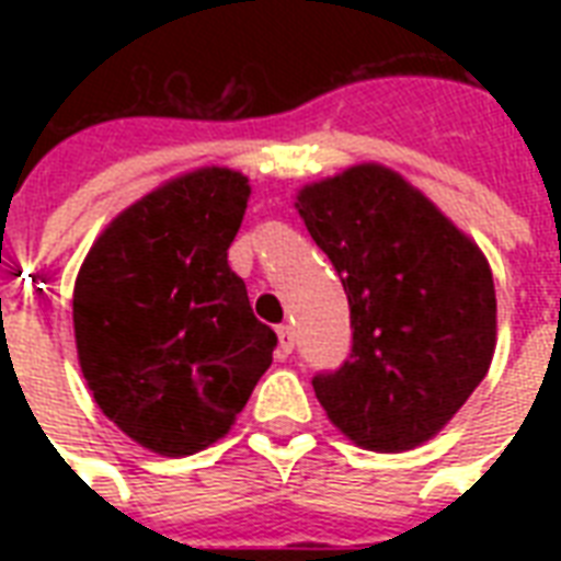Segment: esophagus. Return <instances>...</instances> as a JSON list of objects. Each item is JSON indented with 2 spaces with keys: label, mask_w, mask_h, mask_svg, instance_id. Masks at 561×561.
<instances>
[{
  "label": "esophagus",
  "mask_w": 561,
  "mask_h": 561,
  "mask_svg": "<svg viewBox=\"0 0 561 561\" xmlns=\"http://www.w3.org/2000/svg\"><path fill=\"white\" fill-rule=\"evenodd\" d=\"M276 337H279V355H290L294 352V332H290V325H279L276 329Z\"/></svg>",
  "instance_id": "esophagus-1"
}]
</instances>
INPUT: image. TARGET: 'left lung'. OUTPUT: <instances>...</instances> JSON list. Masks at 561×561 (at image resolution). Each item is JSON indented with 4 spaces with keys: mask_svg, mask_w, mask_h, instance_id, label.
<instances>
[{
    "mask_svg": "<svg viewBox=\"0 0 561 561\" xmlns=\"http://www.w3.org/2000/svg\"><path fill=\"white\" fill-rule=\"evenodd\" d=\"M297 209L350 299V360L311 381L325 416L369 451L427 443L495 355L486 255L425 194L375 162L299 188Z\"/></svg>",
    "mask_w": 561,
    "mask_h": 561,
    "instance_id": "left-lung-1",
    "label": "left lung"
}]
</instances>
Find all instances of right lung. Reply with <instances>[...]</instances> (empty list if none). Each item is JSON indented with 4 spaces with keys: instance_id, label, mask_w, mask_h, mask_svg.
I'll return each instance as SVG.
<instances>
[{
    "instance_id": "obj_1",
    "label": "right lung",
    "mask_w": 561,
    "mask_h": 561,
    "mask_svg": "<svg viewBox=\"0 0 561 561\" xmlns=\"http://www.w3.org/2000/svg\"><path fill=\"white\" fill-rule=\"evenodd\" d=\"M247 197L232 169L180 174L110 220L75 279V346L92 399L162 457L218 443L273 360L276 334L227 262Z\"/></svg>"
}]
</instances>
